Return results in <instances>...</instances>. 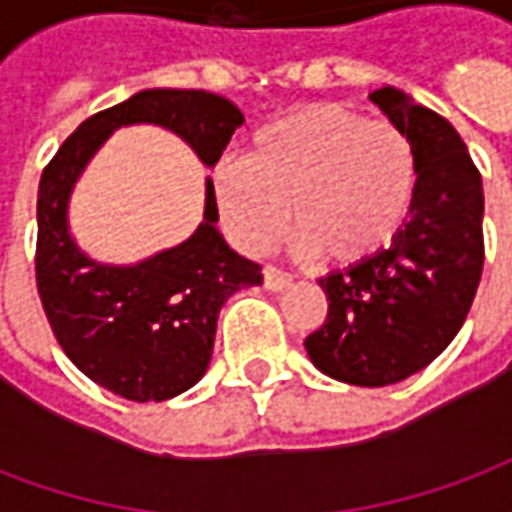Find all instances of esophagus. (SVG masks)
<instances>
[{"instance_id": "esophagus-1", "label": "esophagus", "mask_w": 512, "mask_h": 512, "mask_svg": "<svg viewBox=\"0 0 512 512\" xmlns=\"http://www.w3.org/2000/svg\"><path fill=\"white\" fill-rule=\"evenodd\" d=\"M290 274L277 266H263V285L268 290H285L290 285Z\"/></svg>"}]
</instances>
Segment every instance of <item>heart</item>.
<instances>
[{
    "instance_id": "1",
    "label": "heart",
    "mask_w": 512,
    "mask_h": 512,
    "mask_svg": "<svg viewBox=\"0 0 512 512\" xmlns=\"http://www.w3.org/2000/svg\"><path fill=\"white\" fill-rule=\"evenodd\" d=\"M211 183L227 230L246 252L271 249L290 222L299 252L359 266L406 227L419 158L395 123L315 104L257 128L244 158L222 161Z\"/></svg>"
}]
</instances>
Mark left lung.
Returning <instances> with one entry per match:
<instances>
[{
  "label": "left lung",
  "mask_w": 512,
  "mask_h": 512,
  "mask_svg": "<svg viewBox=\"0 0 512 512\" xmlns=\"http://www.w3.org/2000/svg\"><path fill=\"white\" fill-rule=\"evenodd\" d=\"M370 101L417 147L419 183L389 249L321 277L326 321L304 340L312 365L354 386H386L428 367L469 315L485 260L483 180L458 131L395 87Z\"/></svg>",
  "instance_id": "1"
}]
</instances>
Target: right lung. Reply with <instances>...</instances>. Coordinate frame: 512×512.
<instances>
[{"label": "right lung", "instance_id": "right-lung-1", "mask_svg": "<svg viewBox=\"0 0 512 512\" xmlns=\"http://www.w3.org/2000/svg\"><path fill=\"white\" fill-rule=\"evenodd\" d=\"M131 123L175 131L213 167L244 115L205 90H142L87 117L40 178L35 277L51 332L95 384L136 403H161L205 376L222 304L235 290L260 285L263 274L213 227L219 211L211 180L202 224L175 249L128 268L101 266L76 249L65 224L73 180L106 136Z\"/></svg>", "mask_w": 512, "mask_h": 512}]
</instances>
